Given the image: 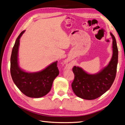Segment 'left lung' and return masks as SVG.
<instances>
[{"mask_svg": "<svg viewBox=\"0 0 125 125\" xmlns=\"http://www.w3.org/2000/svg\"><path fill=\"white\" fill-rule=\"evenodd\" d=\"M113 39V55L108 65L99 73L90 74L82 68L74 66V79L72 90L78 97L86 100H93L107 91L115 79L118 62V50L115 37L111 33Z\"/></svg>", "mask_w": 125, "mask_h": 125, "instance_id": "obj_1", "label": "left lung"}]
</instances>
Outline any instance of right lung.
Masks as SVG:
<instances>
[{"instance_id": "obj_1", "label": "right lung", "mask_w": 125, "mask_h": 125, "mask_svg": "<svg viewBox=\"0 0 125 125\" xmlns=\"http://www.w3.org/2000/svg\"><path fill=\"white\" fill-rule=\"evenodd\" d=\"M25 31L18 37L12 48L11 56V74L15 85L25 95L38 98L45 96L50 91L54 79L59 73L57 61L42 71L34 73L24 71L18 65V49L20 37Z\"/></svg>"}]
</instances>
